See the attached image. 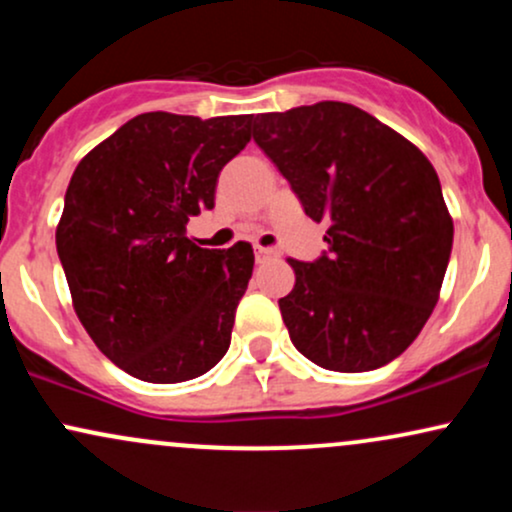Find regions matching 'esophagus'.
<instances>
[{"label":"esophagus","mask_w":512,"mask_h":512,"mask_svg":"<svg viewBox=\"0 0 512 512\" xmlns=\"http://www.w3.org/2000/svg\"><path fill=\"white\" fill-rule=\"evenodd\" d=\"M257 260H269V257H276V250L274 248H262V245H257Z\"/></svg>","instance_id":"obj_1"}]
</instances>
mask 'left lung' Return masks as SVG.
<instances>
[{
  "mask_svg": "<svg viewBox=\"0 0 512 512\" xmlns=\"http://www.w3.org/2000/svg\"><path fill=\"white\" fill-rule=\"evenodd\" d=\"M252 139L289 180L327 252L289 260L279 298L293 346L320 368L375 370L419 337L438 303L452 219L431 161L356 105L322 101L255 117Z\"/></svg>",
  "mask_w": 512,
  "mask_h": 512,
  "instance_id": "obj_1",
  "label": "left lung"
}]
</instances>
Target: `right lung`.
Here are the masks:
<instances>
[{
    "mask_svg": "<svg viewBox=\"0 0 512 512\" xmlns=\"http://www.w3.org/2000/svg\"><path fill=\"white\" fill-rule=\"evenodd\" d=\"M250 127V115H137L69 180L55 238L74 310L98 349L144 383L199 378L231 346L255 255L250 243L199 248L187 221L214 209L221 168Z\"/></svg>",
    "mask_w": 512,
    "mask_h": 512,
    "instance_id": "1",
    "label": "right lung"
}]
</instances>
